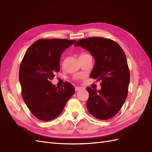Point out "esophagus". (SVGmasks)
<instances>
[{"instance_id": "obj_1", "label": "esophagus", "mask_w": 152, "mask_h": 152, "mask_svg": "<svg viewBox=\"0 0 152 152\" xmlns=\"http://www.w3.org/2000/svg\"><path fill=\"white\" fill-rule=\"evenodd\" d=\"M82 89V88H80V87H75V90L76 91H78L79 90H80Z\"/></svg>"}]
</instances>
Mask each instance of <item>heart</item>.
<instances>
[{
    "label": "heart",
    "instance_id": "obj_1",
    "mask_svg": "<svg viewBox=\"0 0 152 152\" xmlns=\"http://www.w3.org/2000/svg\"><path fill=\"white\" fill-rule=\"evenodd\" d=\"M83 55H86V54H82V55H81V56H83Z\"/></svg>",
    "mask_w": 152,
    "mask_h": 152
}]
</instances>
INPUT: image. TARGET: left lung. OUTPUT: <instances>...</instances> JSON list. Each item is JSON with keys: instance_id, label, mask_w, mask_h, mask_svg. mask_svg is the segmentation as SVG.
Wrapping results in <instances>:
<instances>
[{"instance_id": "obj_1", "label": "left lung", "mask_w": 152, "mask_h": 152, "mask_svg": "<svg viewBox=\"0 0 152 152\" xmlns=\"http://www.w3.org/2000/svg\"><path fill=\"white\" fill-rule=\"evenodd\" d=\"M74 46L89 51L95 62L90 77L101 81L100 90L86 88L89 94L86 104L89 112L101 120L114 117L127 99L130 82L124 50L114 41L101 37L79 40Z\"/></svg>"}]
</instances>
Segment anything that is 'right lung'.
<instances>
[{"mask_svg": "<svg viewBox=\"0 0 152 152\" xmlns=\"http://www.w3.org/2000/svg\"><path fill=\"white\" fill-rule=\"evenodd\" d=\"M75 42L40 39L28 48L22 60L19 72L22 97L32 114L42 121L58 117L75 92L69 82L63 88L51 82L60 70L61 54Z\"/></svg>", "mask_w": 152, "mask_h": 152, "instance_id": "1", "label": "right lung"}]
</instances>
